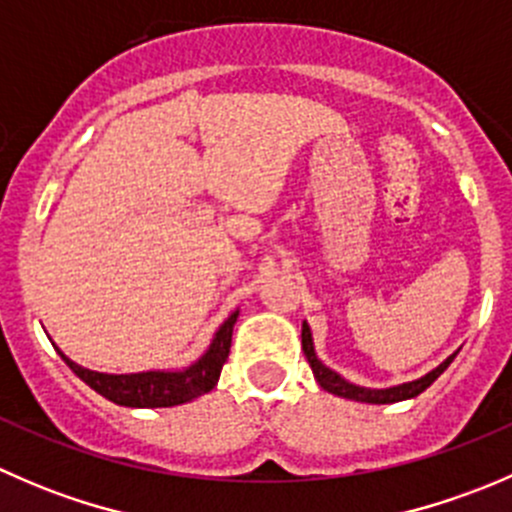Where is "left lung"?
Returning a JSON list of instances; mask_svg holds the SVG:
<instances>
[{
	"label": "left lung",
	"mask_w": 512,
	"mask_h": 512,
	"mask_svg": "<svg viewBox=\"0 0 512 512\" xmlns=\"http://www.w3.org/2000/svg\"><path fill=\"white\" fill-rule=\"evenodd\" d=\"M302 349L304 356H307L309 366H312V374L317 379V384L322 386L324 391L329 394L339 396V399H349V401H359V404H396V401H406L414 399V396L426 391L443 371L451 366V361L456 359L458 352H453L448 359H443L436 369H431L428 374H423L421 379L406 381V384H396V386H386V389H369V386H359L354 381L344 379L342 374H337L334 369H329L322 359L317 356V349H314V339H312V329H309L307 322H302Z\"/></svg>",
	"instance_id": "obj_1"
}]
</instances>
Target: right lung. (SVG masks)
I'll use <instances>...</instances> for the list:
<instances>
[{"label":"right lung","mask_w":512,"mask_h":512,"mask_svg":"<svg viewBox=\"0 0 512 512\" xmlns=\"http://www.w3.org/2000/svg\"><path fill=\"white\" fill-rule=\"evenodd\" d=\"M237 314H240V309H235L215 329L208 349L198 359L190 361L188 366H180V369H148L133 371V374H108V371H96L89 369V366L76 364L54 342L51 344H54L61 359L66 361V366L86 386H91L96 394H101L103 399L113 401L118 406H128V409H165V406L188 404V401L208 394L218 384L220 371H223L227 354H230L232 327L237 322Z\"/></svg>","instance_id":"add662e5"}]
</instances>
